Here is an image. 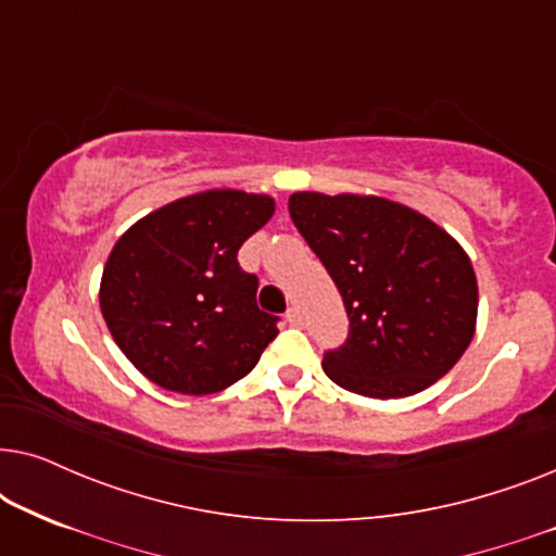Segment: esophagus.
Segmentation results:
<instances>
[{
	"instance_id": "1",
	"label": "esophagus",
	"mask_w": 556,
	"mask_h": 556,
	"mask_svg": "<svg viewBox=\"0 0 556 556\" xmlns=\"http://www.w3.org/2000/svg\"><path fill=\"white\" fill-rule=\"evenodd\" d=\"M286 321L291 324V326H299V324H301V311L295 308V306L288 308V311H286Z\"/></svg>"
}]
</instances>
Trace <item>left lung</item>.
Returning <instances> with one entry per match:
<instances>
[{"label": "left lung", "instance_id": "1", "mask_svg": "<svg viewBox=\"0 0 556 556\" xmlns=\"http://www.w3.org/2000/svg\"><path fill=\"white\" fill-rule=\"evenodd\" d=\"M288 212L346 306V344L324 356L331 382L400 400L458 364L476 333L478 280L451 232L377 194L293 192Z\"/></svg>", "mask_w": 556, "mask_h": 556}]
</instances>
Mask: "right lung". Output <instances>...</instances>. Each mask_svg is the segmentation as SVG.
Instances as JSON below:
<instances>
[{
    "label": "right lung",
    "mask_w": 556,
    "mask_h": 556,
    "mask_svg": "<svg viewBox=\"0 0 556 556\" xmlns=\"http://www.w3.org/2000/svg\"><path fill=\"white\" fill-rule=\"evenodd\" d=\"M276 212L270 194L204 189L128 227L103 265L101 314L126 359L179 394L223 392L276 339L238 250Z\"/></svg>",
    "instance_id": "1"
}]
</instances>
